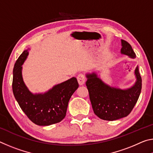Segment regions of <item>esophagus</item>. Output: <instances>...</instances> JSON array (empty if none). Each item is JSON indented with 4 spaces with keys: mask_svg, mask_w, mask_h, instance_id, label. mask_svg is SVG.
I'll return each instance as SVG.
<instances>
[{
    "mask_svg": "<svg viewBox=\"0 0 153 153\" xmlns=\"http://www.w3.org/2000/svg\"><path fill=\"white\" fill-rule=\"evenodd\" d=\"M77 79L79 85H83L85 83V82H86V77H85V76L83 74H79L77 76Z\"/></svg>",
    "mask_w": 153,
    "mask_h": 153,
    "instance_id": "esophagus-1",
    "label": "esophagus"
}]
</instances>
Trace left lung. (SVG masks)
I'll return each mask as SVG.
<instances>
[{
  "label": "left lung",
  "mask_w": 153,
  "mask_h": 153,
  "mask_svg": "<svg viewBox=\"0 0 153 153\" xmlns=\"http://www.w3.org/2000/svg\"><path fill=\"white\" fill-rule=\"evenodd\" d=\"M121 53L134 59L136 54L131 45L121 40ZM137 81L128 90L107 86L95 74L87 75L86 85L94 114L103 120L114 121L128 116L138 101L142 89V78L138 67L135 70Z\"/></svg>",
  "instance_id": "obj_1"
}]
</instances>
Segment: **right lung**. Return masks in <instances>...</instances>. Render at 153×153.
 Returning a JSON list of instances; mask_svg holds the SVG:
<instances>
[{"mask_svg":"<svg viewBox=\"0 0 153 153\" xmlns=\"http://www.w3.org/2000/svg\"><path fill=\"white\" fill-rule=\"evenodd\" d=\"M27 50L17 59L13 68L12 88L14 97L27 117L38 126L59 123L66 115L69 100L79 86L76 77L56 85L43 94H33L25 86L22 76V65Z\"/></svg>","mask_w":153,"mask_h":153,"instance_id":"add662e5","label":"right lung"}]
</instances>
